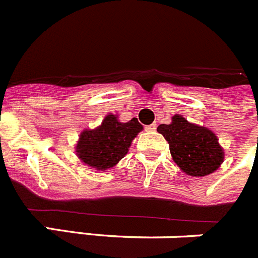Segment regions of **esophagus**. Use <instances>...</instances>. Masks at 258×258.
<instances>
[{"mask_svg":"<svg viewBox=\"0 0 258 258\" xmlns=\"http://www.w3.org/2000/svg\"><path fill=\"white\" fill-rule=\"evenodd\" d=\"M146 131H149V132L156 131V122H152L151 125H147V126H146Z\"/></svg>","mask_w":258,"mask_h":258,"instance_id":"obj_1","label":"esophagus"}]
</instances>
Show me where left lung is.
Listing matches in <instances>:
<instances>
[{
	"instance_id": "left-lung-1",
	"label": "left lung",
	"mask_w": 258,
	"mask_h": 258,
	"mask_svg": "<svg viewBox=\"0 0 258 258\" xmlns=\"http://www.w3.org/2000/svg\"><path fill=\"white\" fill-rule=\"evenodd\" d=\"M157 132L169 143L170 155L179 169L191 177H206L221 166L225 151L217 136L202 125L174 115L170 124H161Z\"/></svg>"
}]
</instances>
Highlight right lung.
Returning a JSON list of instances; mask_svg holds the SVG:
<instances>
[{
  "label": "right lung",
  "mask_w": 258,
  "mask_h": 258,
  "mask_svg": "<svg viewBox=\"0 0 258 258\" xmlns=\"http://www.w3.org/2000/svg\"><path fill=\"white\" fill-rule=\"evenodd\" d=\"M143 131L136 117L121 122L117 115L109 113L94 129H84L75 146L81 163L106 172L127 154L133 140Z\"/></svg>",
  "instance_id": "right-lung-1"
}]
</instances>
